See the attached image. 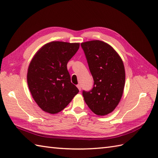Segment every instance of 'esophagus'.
Returning a JSON list of instances; mask_svg holds the SVG:
<instances>
[{"mask_svg": "<svg viewBox=\"0 0 158 158\" xmlns=\"http://www.w3.org/2000/svg\"><path fill=\"white\" fill-rule=\"evenodd\" d=\"M77 88L79 89V91H81V85H80V84H78V85H77Z\"/></svg>", "mask_w": 158, "mask_h": 158, "instance_id": "34e87169", "label": "esophagus"}]
</instances>
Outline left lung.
<instances>
[{"mask_svg": "<svg viewBox=\"0 0 158 158\" xmlns=\"http://www.w3.org/2000/svg\"><path fill=\"white\" fill-rule=\"evenodd\" d=\"M94 87L83 90L85 103L97 115H106L118 105L125 85V69L122 58L111 46L95 40L82 43Z\"/></svg>", "mask_w": 158, "mask_h": 158, "instance_id": "1", "label": "left lung"}]
</instances>
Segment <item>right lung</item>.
<instances>
[{
  "label": "right lung",
  "instance_id": "obj_1",
  "mask_svg": "<svg viewBox=\"0 0 158 158\" xmlns=\"http://www.w3.org/2000/svg\"><path fill=\"white\" fill-rule=\"evenodd\" d=\"M79 48L78 43L53 41L43 45L32 59L27 73L28 88L44 111L60 112L78 94L66 66Z\"/></svg>",
  "mask_w": 158,
  "mask_h": 158
}]
</instances>
